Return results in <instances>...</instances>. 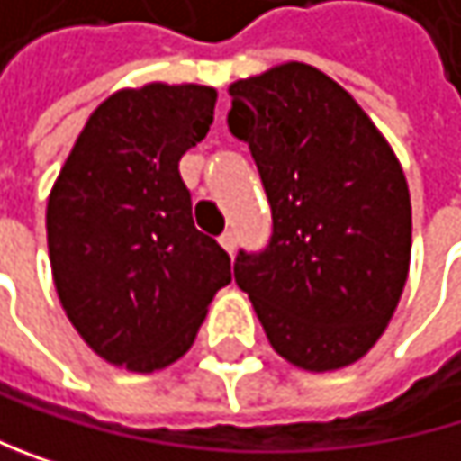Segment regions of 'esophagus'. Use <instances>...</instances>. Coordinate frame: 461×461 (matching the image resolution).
<instances>
[{"mask_svg": "<svg viewBox=\"0 0 461 461\" xmlns=\"http://www.w3.org/2000/svg\"><path fill=\"white\" fill-rule=\"evenodd\" d=\"M220 244H222L228 252H233V249H236V233H233V230H225V233L220 236Z\"/></svg>", "mask_w": 461, "mask_h": 461, "instance_id": "34e87169", "label": "esophagus"}]
</instances>
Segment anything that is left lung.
Segmentation results:
<instances>
[{
  "label": "left lung",
  "instance_id": "left-lung-1",
  "mask_svg": "<svg viewBox=\"0 0 461 461\" xmlns=\"http://www.w3.org/2000/svg\"><path fill=\"white\" fill-rule=\"evenodd\" d=\"M228 129L272 205L261 252L239 249L272 349L305 371L360 360L393 316L412 247L404 170L360 104L319 68L285 62L230 85Z\"/></svg>",
  "mask_w": 461,
  "mask_h": 461
}]
</instances>
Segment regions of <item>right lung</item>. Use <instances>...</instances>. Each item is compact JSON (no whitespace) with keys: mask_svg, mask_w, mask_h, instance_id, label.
<instances>
[{"mask_svg":"<svg viewBox=\"0 0 461 461\" xmlns=\"http://www.w3.org/2000/svg\"><path fill=\"white\" fill-rule=\"evenodd\" d=\"M217 90L153 82L109 95L65 158L46 209L65 316L112 366L176 363L230 283V258L192 222L178 162L214 121Z\"/></svg>","mask_w":461,"mask_h":461,"instance_id":"add662e5","label":"right lung"}]
</instances>
